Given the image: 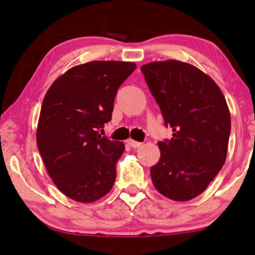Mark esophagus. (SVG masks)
<instances>
[{"mask_svg": "<svg viewBox=\"0 0 255 255\" xmlns=\"http://www.w3.org/2000/svg\"><path fill=\"white\" fill-rule=\"evenodd\" d=\"M128 145H130L132 148H138V147H140L142 144H141V142H139V141H135V140H132V139H128Z\"/></svg>", "mask_w": 255, "mask_h": 255, "instance_id": "obj_1", "label": "esophagus"}]
</instances>
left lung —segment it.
<instances>
[{
    "label": "left lung",
    "mask_w": 255,
    "mask_h": 255,
    "mask_svg": "<svg viewBox=\"0 0 255 255\" xmlns=\"http://www.w3.org/2000/svg\"><path fill=\"white\" fill-rule=\"evenodd\" d=\"M145 81L173 138L159 141L152 182L163 196L189 201L207 189L224 165L231 117L214 80L190 64L155 61L141 66Z\"/></svg>",
    "instance_id": "left-lung-1"
}]
</instances>
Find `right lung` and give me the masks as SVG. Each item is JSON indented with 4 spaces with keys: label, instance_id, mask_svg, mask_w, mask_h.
<instances>
[{
    "label": "right lung",
    "instance_id": "add662e5",
    "mask_svg": "<svg viewBox=\"0 0 255 255\" xmlns=\"http://www.w3.org/2000/svg\"><path fill=\"white\" fill-rule=\"evenodd\" d=\"M135 69L133 62L90 61L55 80L41 106L37 145L48 175L72 200L103 197L116 180L124 144L101 137L111 121L117 90Z\"/></svg>",
    "mask_w": 255,
    "mask_h": 255
}]
</instances>
